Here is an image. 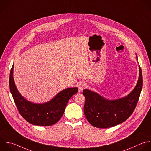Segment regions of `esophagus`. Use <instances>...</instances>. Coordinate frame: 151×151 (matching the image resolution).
I'll list each match as a JSON object with an SVG mask.
<instances>
[{
	"label": "esophagus",
	"mask_w": 151,
	"mask_h": 151,
	"mask_svg": "<svg viewBox=\"0 0 151 151\" xmlns=\"http://www.w3.org/2000/svg\"><path fill=\"white\" fill-rule=\"evenodd\" d=\"M86 87V85L84 83H81L79 86H78V90L79 91H83Z\"/></svg>",
	"instance_id": "obj_1"
}]
</instances>
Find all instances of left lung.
Listing matches in <instances>:
<instances>
[{
	"instance_id": "8db88e82",
	"label": "left lung",
	"mask_w": 151,
	"mask_h": 151,
	"mask_svg": "<svg viewBox=\"0 0 151 151\" xmlns=\"http://www.w3.org/2000/svg\"><path fill=\"white\" fill-rule=\"evenodd\" d=\"M139 68L137 83L126 97L109 100L88 89L83 90V94L86 98L84 112L92 126L98 128L110 127L123 123L131 116L139 100L143 85L140 66Z\"/></svg>"
}]
</instances>
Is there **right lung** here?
I'll return each mask as SVG.
<instances>
[{"mask_svg":"<svg viewBox=\"0 0 151 151\" xmlns=\"http://www.w3.org/2000/svg\"><path fill=\"white\" fill-rule=\"evenodd\" d=\"M14 64L9 77L10 91L21 115L29 123L42 126H51L60 120L69 99L78 91L77 87L64 89L45 103H34L26 100L16 87L13 77Z\"/></svg>","mask_w":151,"mask_h":151,"instance_id":"add662e5","label":"right lung"}]
</instances>
